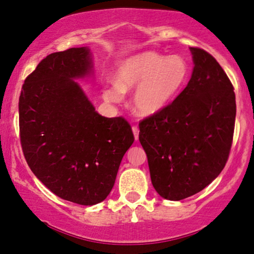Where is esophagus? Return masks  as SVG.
I'll list each match as a JSON object with an SVG mask.
<instances>
[{"mask_svg":"<svg viewBox=\"0 0 254 254\" xmlns=\"http://www.w3.org/2000/svg\"><path fill=\"white\" fill-rule=\"evenodd\" d=\"M132 132H133L135 140H138V139H139V128L137 127H132Z\"/></svg>","mask_w":254,"mask_h":254,"instance_id":"obj_1","label":"esophagus"}]
</instances>
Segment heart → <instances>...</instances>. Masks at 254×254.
<instances>
[{
  "instance_id": "obj_1",
  "label": "heart",
  "mask_w": 254,
  "mask_h": 254,
  "mask_svg": "<svg viewBox=\"0 0 254 254\" xmlns=\"http://www.w3.org/2000/svg\"><path fill=\"white\" fill-rule=\"evenodd\" d=\"M190 78V65L182 56L144 52L127 57L117 67L115 83L106 86V101L119 103L124 93L134 88L131 108L141 117L158 115L184 90Z\"/></svg>"
}]
</instances>
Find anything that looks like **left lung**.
Instances as JSON below:
<instances>
[{
  "label": "left lung",
  "instance_id": "obj_1",
  "mask_svg": "<svg viewBox=\"0 0 254 254\" xmlns=\"http://www.w3.org/2000/svg\"><path fill=\"white\" fill-rule=\"evenodd\" d=\"M193 70L187 87L158 115L139 124L152 184L178 200L203 190L226 166L233 144V84L214 57L190 47Z\"/></svg>",
  "mask_w": 254,
  "mask_h": 254
}]
</instances>
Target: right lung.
Segmentation results:
<instances>
[{"label": "right lung", "instance_id": "1", "mask_svg": "<svg viewBox=\"0 0 254 254\" xmlns=\"http://www.w3.org/2000/svg\"><path fill=\"white\" fill-rule=\"evenodd\" d=\"M92 74L90 48L53 53L25 79L19 96L28 167L57 197L85 206L108 197L134 141L127 121L98 114L76 81Z\"/></svg>", "mask_w": 254, "mask_h": 254}]
</instances>
